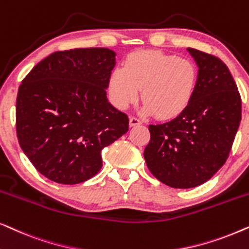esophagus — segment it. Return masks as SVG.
Wrapping results in <instances>:
<instances>
[{
	"label": "esophagus",
	"mask_w": 249,
	"mask_h": 249,
	"mask_svg": "<svg viewBox=\"0 0 249 249\" xmlns=\"http://www.w3.org/2000/svg\"><path fill=\"white\" fill-rule=\"evenodd\" d=\"M138 124H142V121L140 119L136 117L129 118V125H130V127H135V125H138Z\"/></svg>",
	"instance_id": "34e87169"
}]
</instances>
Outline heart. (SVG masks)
<instances>
[{"mask_svg":"<svg viewBox=\"0 0 249 249\" xmlns=\"http://www.w3.org/2000/svg\"><path fill=\"white\" fill-rule=\"evenodd\" d=\"M198 82L199 71L192 60L144 50L129 54L124 67L113 70L108 92L113 104L124 109L136 101L142 89L145 113L173 119L191 104Z\"/></svg>","mask_w":249,"mask_h":249,"instance_id":"heart-1","label":"heart"}]
</instances>
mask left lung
I'll list each match as a JSON object with an SVG mask.
<instances>
[{
	"mask_svg": "<svg viewBox=\"0 0 249 249\" xmlns=\"http://www.w3.org/2000/svg\"><path fill=\"white\" fill-rule=\"evenodd\" d=\"M199 67L198 88L182 114L150 124L144 158L152 175L170 188L189 189L211 179L229 158L241 121V97L219 58L189 48Z\"/></svg>",
	"mask_w": 249,
	"mask_h": 249,
	"instance_id": "1",
	"label": "left lung"
}]
</instances>
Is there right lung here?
Masks as SVG:
<instances>
[{
    "mask_svg": "<svg viewBox=\"0 0 249 249\" xmlns=\"http://www.w3.org/2000/svg\"><path fill=\"white\" fill-rule=\"evenodd\" d=\"M115 53L107 48L56 51L22 80L16 104L21 150L38 173L60 184L91 178L102 150L128 131L129 119L106 98Z\"/></svg>",
    "mask_w": 249,
    "mask_h": 249,
    "instance_id": "1",
    "label": "right lung"
}]
</instances>
